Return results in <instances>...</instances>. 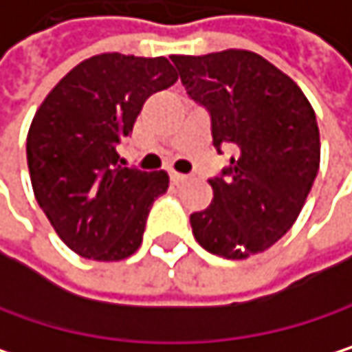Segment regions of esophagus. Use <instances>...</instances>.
<instances>
[{
  "label": "esophagus",
  "mask_w": 352,
  "mask_h": 352,
  "mask_svg": "<svg viewBox=\"0 0 352 352\" xmlns=\"http://www.w3.org/2000/svg\"><path fill=\"white\" fill-rule=\"evenodd\" d=\"M170 179L175 182V184H186L190 177H188V175H184V173H177V170H173L170 173Z\"/></svg>",
  "instance_id": "1"
}]
</instances>
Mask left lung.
<instances>
[{"mask_svg":"<svg viewBox=\"0 0 352 352\" xmlns=\"http://www.w3.org/2000/svg\"><path fill=\"white\" fill-rule=\"evenodd\" d=\"M188 94L208 109L212 144L235 156L190 217L196 241L227 260L274 245L297 221L320 168V129L303 90L254 51L173 55Z\"/></svg>","mask_w":352,"mask_h":352,"instance_id":"left-lung-1","label":"left lung"}]
</instances>
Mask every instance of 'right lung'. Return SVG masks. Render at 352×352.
<instances>
[{
    "label": "right lung",
    "mask_w": 352,
    "mask_h": 352,
    "mask_svg": "<svg viewBox=\"0 0 352 352\" xmlns=\"http://www.w3.org/2000/svg\"><path fill=\"white\" fill-rule=\"evenodd\" d=\"M177 78L164 57L100 53L67 72L34 113L26 138L34 198L78 256L119 262L140 248L168 175L123 166L117 148L146 98Z\"/></svg>",
    "instance_id": "obj_1"
}]
</instances>
